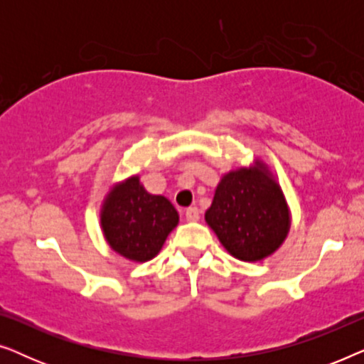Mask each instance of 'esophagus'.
Wrapping results in <instances>:
<instances>
[{
    "label": "esophagus",
    "mask_w": 364,
    "mask_h": 364,
    "mask_svg": "<svg viewBox=\"0 0 364 364\" xmlns=\"http://www.w3.org/2000/svg\"><path fill=\"white\" fill-rule=\"evenodd\" d=\"M198 217H200V212L197 207H188L186 210V218L188 222H197Z\"/></svg>",
    "instance_id": "1"
}]
</instances>
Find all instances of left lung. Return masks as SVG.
<instances>
[{
  "label": "left lung",
  "mask_w": 364,
  "mask_h": 364,
  "mask_svg": "<svg viewBox=\"0 0 364 364\" xmlns=\"http://www.w3.org/2000/svg\"><path fill=\"white\" fill-rule=\"evenodd\" d=\"M205 220L225 250L243 262L272 255L290 230L282 188L260 162L222 177Z\"/></svg>",
  "instance_id": "8db88e82"
}]
</instances>
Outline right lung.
<instances>
[{
	"mask_svg": "<svg viewBox=\"0 0 364 364\" xmlns=\"http://www.w3.org/2000/svg\"><path fill=\"white\" fill-rule=\"evenodd\" d=\"M177 223L178 213L171 200L149 193L137 176L117 183L101 210V227L107 243L132 262L156 257Z\"/></svg>",
	"mask_w": 364,
	"mask_h": 364,
	"instance_id": "add662e5",
	"label": "right lung"
}]
</instances>
